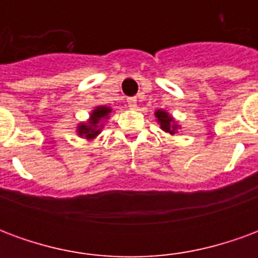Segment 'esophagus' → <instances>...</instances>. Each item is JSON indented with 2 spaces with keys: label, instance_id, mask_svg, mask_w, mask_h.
<instances>
[{
  "label": "esophagus",
  "instance_id": "esophagus-1",
  "mask_svg": "<svg viewBox=\"0 0 258 258\" xmlns=\"http://www.w3.org/2000/svg\"><path fill=\"white\" fill-rule=\"evenodd\" d=\"M128 107L130 109H137V98H128Z\"/></svg>",
  "mask_w": 258,
  "mask_h": 258
}]
</instances>
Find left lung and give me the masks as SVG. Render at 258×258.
<instances>
[{
    "label": "left lung",
    "mask_w": 258,
    "mask_h": 258,
    "mask_svg": "<svg viewBox=\"0 0 258 258\" xmlns=\"http://www.w3.org/2000/svg\"><path fill=\"white\" fill-rule=\"evenodd\" d=\"M155 117H156V121L160 124V128L166 133V134L175 135L178 133V130H181V125H179L175 118L167 112V110H163V109H157L155 112Z\"/></svg>",
    "instance_id": "1"
}]
</instances>
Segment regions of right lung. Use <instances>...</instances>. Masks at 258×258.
Listing matches in <instances>:
<instances>
[{
    "mask_svg": "<svg viewBox=\"0 0 258 258\" xmlns=\"http://www.w3.org/2000/svg\"><path fill=\"white\" fill-rule=\"evenodd\" d=\"M110 113H112V107L106 106V105L95 106L91 110L90 117L87 121H81V123L77 124L76 134L79 135L80 138L87 140L88 142L94 141L102 133L106 120L110 117Z\"/></svg>",
    "mask_w": 258,
    "mask_h": 258,
    "instance_id": "obj_1",
    "label": "right lung"
}]
</instances>
